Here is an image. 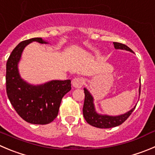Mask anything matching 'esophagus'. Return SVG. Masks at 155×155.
<instances>
[{
	"label": "esophagus",
	"mask_w": 155,
	"mask_h": 155,
	"mask_svg": "<svg viewBox=\"0 0 155 155\" xmlns=\"http://www.w3.org/2000/svg\"><path fill=\"white\" fill-rule=\"evenodd\" d=\"M84 82H85V79L82 77H76L73 79L72 83H73V86H74L75 88H78V89H79V88H81L82 86H83Z\"/></svg>",
	"instance_id": "1"
}]
</instances>
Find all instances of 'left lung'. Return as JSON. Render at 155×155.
<instances>
[{"label":"left lung","mask_w":155,"mask_h":155,"mask_svg":"<svg viewBox=\"0 0 155 155\" xmlns=\"http://www.w3.org/2000/svg\"><path fill=\"white\" fill-rule=\"evenodd\" d=\"M114 47L115 49H120V50H125L128 51L133 53L132 50L127 47L126 45L122 44V43L113 42ZM141 92V85L139 87V94ZM85 100L83 108H82V112H83V116L85 119L87 121L89 125H92L94 127L99 128H113V127L118 126L123 123L125 120L131 115L133 111L134 110L135 107L131 108L129 112L123 114V115H117V116H110L107 115H100L97 113L95 111V105L93 103V97L92 96L90 92L85 88Z\"/></svg>","instance_id":"8db88e82"}]
</instances>
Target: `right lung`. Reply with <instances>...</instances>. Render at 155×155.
I'll return each instance as SVG.
<instances>
[{
	"label": "right lung",
	"mask_w": 155,
	"mask_h": 155,
	"mask_svg": "<svg viewBox=\"0 0 155 155\" xmlns=\"http://www.w3.org/2000/svg\"><path fill=\"white\" fill-rule=\"evenodd\" d=\"M48 43L37 37L21 42L14 49L6 65V89L16 112L29 123L49 124L56 118L63 97L71 89V81L52 80L34 86L21 77L18 63L26 46L32 42Z\"/></svg>",
	"instance_id": "1"
}]
</instances>
